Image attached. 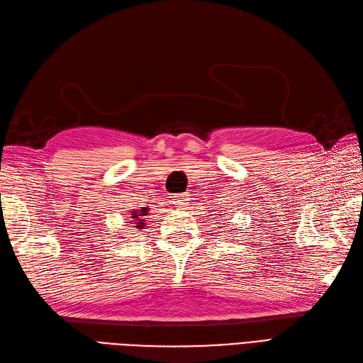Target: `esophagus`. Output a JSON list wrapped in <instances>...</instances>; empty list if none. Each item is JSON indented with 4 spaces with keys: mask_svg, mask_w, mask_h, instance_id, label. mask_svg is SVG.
I'll use <instances>...</instances> for the list:
<instances>
[{
    "mask_svg": "<svg viewBox=\"0 0 363 363\" xmlns=\"http://www.w3.org/2000/svg\"><path fill=\"white\" fill-rule=\"evenodd\" d=\"M189 197H191V195H188V194H179V195H175V197H174V203L180 206V208H184V206H188L189 201H191Z\"/></svg>",
    "mask_w": 363,
    "mask_h": 363,
    "instance_id": "esophagus-1",
    "label": "esophagus"
}]
</instances>
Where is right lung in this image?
Wrapping results in <instances>:
<instances>
[{"label":"right lung","instance_id":"right-lung-1","mask_svg":"<svg viewBox=\"0 0 363 363\" xmlns=\"http://www.w3.org/2000/svg\"><path fill=\"white\" fill-rule=\"evenodd\" d=\"M148 211H150V208H140L139 211H133L130 215H131V220H130V223L131 224H135V229H145L146 228V224H145V217L146 215H150L148 213Z\"/></svg>","mask_w":363,"mask_h":363}]
</instances>
